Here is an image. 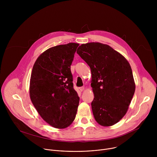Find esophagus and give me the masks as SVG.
<instances>
[{"label": "esophagus", "mask_w": 157, "mask_h": 157, "mask_svg": "<svg viewBox=\"0 0 157 157\" xmlns=\"http://www.w3.org/2000/svg\"><path fill=\"white\" fill-rule=\"evenodd\" d=\"M84 89V86H82V87H79V90H80V91H82Z\"/></svg>", "instance_id": "1"}]
</instances>
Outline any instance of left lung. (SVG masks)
I'll return each mask as SVG.
<instances>
[{
  "mask_svg": "<svg viewBox=\"0 0 157 157\" xmlns=\"http://www.w3.org/2000/svg\"><path fill=\"white\" fill-rule=\"evenodd\" d=\"M77 53L91 70L95 120L102 126L116 124L126 114L135 93L130 64L113 48L101 43L82 44Z\"/></svg>",
  "mask_w": 157,
  "mask_h": 157,
  "instance_id": "obj_1",
  "label": "left lung"
}]
</instances>
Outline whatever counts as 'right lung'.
I'll list each match as a JSON object with an SVG mask.
<instances>
[{"label":"right lung","instance_id":"add662e5","mask_svg":"<svg viewBox=\"0 0 157 157\" xmlns=\"http://www.w3.org/2000/svg\"><path fill=\"white\" fill-rule=\"evenodd\" d=\"M78 43L50 48L36 60L31 75L30 96L42 119L63 128L75 120L79 98L74 89L71 65Z\"/></svg>","mask_w":157,"mask_h":157}]
</instances>
